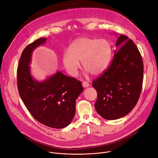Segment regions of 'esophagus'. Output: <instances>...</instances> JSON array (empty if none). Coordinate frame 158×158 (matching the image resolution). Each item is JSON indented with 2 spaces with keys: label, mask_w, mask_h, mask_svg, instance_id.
<instances>
[{
  "label": "esophagus",
  "mask_w": 158,
  "mask_h": 158,
  "mask_svg": "<svg viewBox=\"0 0 158 158\" xmlns=\"http://www.w3.org/2000/svg\"><path fill=\"white\" fill-rule=\"evenodd\" d=\"M82 86H83L84 87H87L89 86V82H87V81H83V82H82Z\"/></svg>",
  "instance_id": "esophagus-1"
}]
</instances>
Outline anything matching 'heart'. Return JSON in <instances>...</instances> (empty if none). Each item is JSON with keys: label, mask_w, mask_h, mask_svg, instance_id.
<instances>
[{"label": "heart", "mask_w": 158, "mask_h": 158, "mask_svg": "<svg viewBox=\"0 0 158 158\" xmlns=\"http://www.w3.org/2000/svg\"><path fill=\"white\" fill-rule=\"evenodd\" d=\"M112 55V48L107 40L82 37L71 45L69 52H64L62 60L66 70L72 76L77 74L79 61L88 72L98 76L107 68Z\"/></svg>", "instance_id": "heart-1"}]
</instances>
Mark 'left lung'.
<instances>
[{
  "instance_id": "obj_1",
  "label": "left lung",
  "mask_w": 158,
  "mask_h": 158,
  "mask_svg": "<svg viewBox=\"0 0 158 158\" xmlns=\"http://www.w3.org/2000/svg\"><path fill=\"white\" fill-rule=\"evenodd\" d=\"M118 51L108 68L93 81L98 98L94 104L98 113L107 120L123 118L136 105L143 87L144 66L136 44L121 35Z\"/></svg>"
}]
</instances>
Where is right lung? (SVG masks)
Masks as SVG:
<instances>
[{
  "label": "right lung",
  "mask_w": 158,
  "mask_h": 158,
  "mask_svg": "<svg viewBox=\"0 0 158 158\" xmlns=\"http://www.w3.org/2000/svg\"><path fill=\"white\" fill-rule=\"evenodd\" d=\"M46 39H37L22 52L17 70V87L22 101L35 119L49 127L61 129L72 121L76 101L83 87L80 81L60 71L43 82L32 77L29 65L32 52Z\"/></svg>",
  "instance_id": "1"
}]
</instances>
